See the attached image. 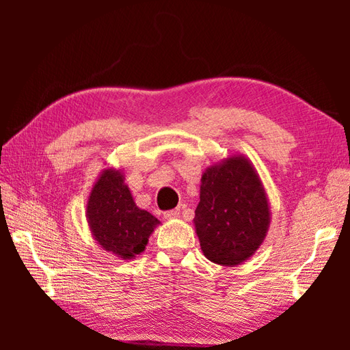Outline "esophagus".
<instances>
[{
    "label": "esophagus",
    "mask_w": 350,
    "mask_h": 350,
    "mask_svg": "<svg viewBox=\"0 0 350 350\" xmlns=\"http://www.w3.org/2000/svg\"><path fill=\"white\" fill-rule=\"evenodd\" d=\"M165 219H177L180 216V210L179 208H176V210H170V211H167L165 213Z\"/></svg>",
    "instance_id": "obj_1"
}]
</instances>
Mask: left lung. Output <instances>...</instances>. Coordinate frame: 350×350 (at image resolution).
<instances>
[{"label":"left lung","instance_id":"1","mask_svg":"<svg viewBox=\"0 0 350 350\" xmlns=\"http://www.w3.org/2000/svg\"><path fill=\"white\" fill-rule=\"evenodd\" d=\"M194 228L206 259L239 265L250 259L267 236L270 205L250 159L233 154L210 165L200 179Z\"/></svg>","mask_w":350,"mask_h":350}]
</instances>
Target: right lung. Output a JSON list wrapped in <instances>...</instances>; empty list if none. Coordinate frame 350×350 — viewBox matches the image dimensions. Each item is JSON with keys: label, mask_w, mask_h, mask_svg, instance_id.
<instances>
[{"label": "right lung", "mask_w": 350, "mask_h": 350, "mask_svg": "<svg viewBox=\"0 0 350 350\" xmlns=\"http://www.w3.org/2000/svg\"><path fill=\"white\" fill-rule=\"evenodd\" d=\"M86 221L94 241L105 252L133 260L145 250L161 221L139 208L120 168L108 167L94 182L86 204Z\"/></svg>", "instance_id": "1"}]
</instances>
